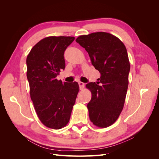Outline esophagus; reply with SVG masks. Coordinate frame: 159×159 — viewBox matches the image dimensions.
Returning a JSON list of instances; mask_svg holds the SVG:
<instances>
[{
  "label": "esophagus",
  "instance_id": "1",
  "mask_svg": "<svg viewBox=\"0 0 159 159\" xmlns=\"http://www.w3.org/2000/svg\"><path fill=\"white\" fill-rule=\"evenodd\" d=\"M78 84H79L80 89H83L84 88V86H85L84 83L81 82V81H79V82H78Z\"/></svg>",
  "mask_w": 159,
  "mask_h": 159
}]
</instances>
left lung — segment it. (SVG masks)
Segmentation results:
<instances>
[{
    "label": "left lung",
    "mask_w": 159,
    "mask_h": 159,
    "mask_svg": "<svg viewBox=\"0 0 159 159\" xmlns=\"http://www.w3.org/2000/svg\"><path fill=\"white\" fill-rule=\"evenodd\" d=\"M75 41L85 49L101 74L99 81L86 84L91 91L88 104L90 121L105 128L117 121L125 103L130 63L126 47L117 37L104 32L81 35Z\"/></svg>",
    "instance_id": "8db88e82"
}]
</instances>
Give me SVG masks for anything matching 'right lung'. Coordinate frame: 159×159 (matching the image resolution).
I'll return each instance as SVG.
<instances>
[{
    "label": "right lung",
    "instance_id": "obj_1",
    "mask_svg": "<svg viewBox=\"0 0 159 159\" xmlns=\"http://www.w3.org/2000/svg\"><path fill=\"white\" fill-rule=\"evenodd\" d=\"M73 36H49L38 42L26 58V75L30 98L40 121L60 129L68 123L79 92L78 82L62 83L56 79L65 68L64 52Z\"/></svg>",
    "mask_w": 159,
    "mask_h": 159
}]
</instances>
